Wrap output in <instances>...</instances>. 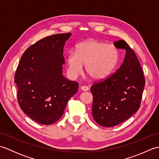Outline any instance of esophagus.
<instances>
[{"label":"esophagus","instance_id":"obj_1","mask_svg":"<svg viewBox=\"0 0 159 159\" xmlns=\"http://www.w3.org/2000/svg\"><path fill=\"white\" fill-rule=\"evenodd\" d=\"M80 89H81L83 91H85V92H86V91L89 90V87L87 86H82V87H80Z\"/></svg>","mask_w":159,"mask_h":159}]
</instances>
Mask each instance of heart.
Listing matches in <instances>:
<instances>
[{"label": "heart", "mask_w": 159, "mask_h": 159, "mask_svg": "<svg viewBox=\"0 0 159 159\" xmlns=\"http://www.w3.org/2000/svg\"><path fill=\"white\" fill-rule=\"evenodd\" d=\"M120 59L116 46L96 39H89L76 46V52L66 57L67 72L72 78L82 73L83 65L87 73L94 80L105 79L116 68Z\"/></svg>", "instance_id": "1"}]
</instances>
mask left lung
<instances>
[{"label":"left lung","mask_w":159,"mask_h":159,"mask_svg":"<svg viewBox=\"0 0 159 159\" xmlns=\"http://www.w3.org/2000/svg\"><path fill=\"white\" fill-rule=\"evenodd\" d=\"M126 50L120 68L102 81L91 87L94 120L104 127H112L128 120L139 109L145 78L135 53L124 40L114 43Z\"/></svg>","instance_id":"1"}]
</instances>
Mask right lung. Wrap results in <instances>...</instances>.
<instances>
[{"label": "right lung", "instance_id": "add662e5", "mask_svg": "<svg viewBox=\"0 0 159 159\" xmlns=\"http://www.w3.org/2000/svg\"><path fill=\"white\" fill-rule=\"evenodd\" d=\"M70 33L39 40L24 52L15 74L18 101L24 113L43 125L55 123L79 88L63 76V47Z\"/></svg>", "mask_w": 159, "mask_h": 159}]
</instances>
